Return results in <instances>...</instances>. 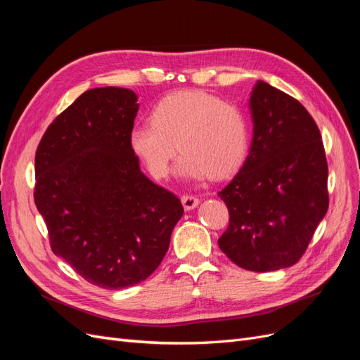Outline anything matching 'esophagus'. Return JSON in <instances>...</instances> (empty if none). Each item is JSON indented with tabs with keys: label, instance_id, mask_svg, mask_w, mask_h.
I'll return each mask as SVG.
<instances>
[{
	"label": "esophagus",
	"instance_id": "1",
	"mask_svg": "<svg viewBox=\"0 0 360 360\" xmlns=\"http://www.w3.org/2000/svg\"><path fill=\"white\" fill-rule=\"evenodd\" d=\"M181 202H183L184 210L189 212V210H193L195 207L200 204V200L197 197H193V195H183Z\"/></svg>",
	"mask_w": 360,
	"mask_h": 360
}]
</instances>
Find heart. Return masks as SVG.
Here are the masks:
<instances>
[{
	"label": "heart",
	"instance_id": "heart-1",
	"mask_svg": "<svg viewBox=\"0 0 360 360\" xmlns=\"http://www.w3.org/2000/svg\"><path fill=\"white\" fill-rule=\"evenodd\" d=\"M129 147L156 179L168 176L177 147L181 177L225 179L246 159L249 123L237 105L205 91L184 90L159 101L151 110V123L130 129Z\"/></svg>",
	"mask_w": 360,
	"mask_h": 360
}]
</instances>
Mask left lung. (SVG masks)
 <instances>
[{
    "mask_svg": "<svg viewBox=\"0 0 360 360\" xmlns=\"http://www.w3.org/2000/svg\"><path fill=\"white\" fill-rule=\"evenodd\" d=\"M249 108V155L217 193L230 212L217 245L238 267L271 271L297 263L328 212V160L319 126L294 97L258 81Z\"/></svg>",
    "mask_w": 360,
    "mask_h": 360,
    "instance_id": "left-lung-1",
    "label": "left lung"
}]
</instances>
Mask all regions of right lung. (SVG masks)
<instances>
[{
    "instance_id": "obj_1",
    "label": "right lung",
    "mask_w": 360,
    "mask_h": 360,
    "mask_svg": "<svg viewBox=\"0 0 360 360\" xmlns=\"http://www.w3.org/2000/svg\"><path fill=\"white\" fill-rule=\"evenodd\" d=\"M136 101L118 86L82 93L36 151L34 202L52 252L108 290L153 274L183 216L180 200L144 176L129 147Z\"/></svg>"
}]
</instances>
